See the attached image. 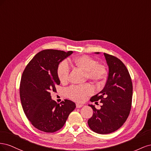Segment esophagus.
<instances>
[{"mask_svg":"<svg viewBox=\"0 0 151 151\" xmlns=\"http://www.w3.org/2000/svg\"><path fill=\"white\" fill-rule=\"evenodd\" d=\"M82 106H83V105L82 104H79V103H76V108H81Z\"/></svg>","mask_w":151,"mask_h":151,"instance_id":"34e87169","label":"esophagus"}]
</instances>
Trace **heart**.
I'll return each instance as SVG.
<instances>
[{
	"instance_id": "obj_1",
	"label": "heart",
	"mask_w": 151,
	"mask_h": 151,
	"mask_svg": "<svg viewBox=\"0 0 151 151\" xmlns=\"http://www.w3.org/2000/svg\"><path fill=\"white\" fill-rule=\"evenodd\" d=\"M74 65L85 72L86 77L96 84L103 83L106 78L107 71L105 67L87 55H82L73 59ZM70 72V67L67 61L63 60L59 63L57 68V75L62 83L68 81ZM94 89L89 84L82 86H72L68 88L66 93L67 96L76 101H83L88 96L93 94Z\"/></svg>"
}]
</instances>
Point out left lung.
Wrapping results in <instances>:
<instances>
[{
  "instance_id": "1",
  "label": "left lung",
  "mask_w": 151,
  "mask_h": 151,
  "mask_svg": "<svg viewBox=\"0 0 151 151\" xmlns=\"http://www.w3.org/2000/svg\"><path fill=\"white\" fill-rule=\"evenodd\" d=\"M104 55L109 68L106 83L103 90L90 99L91 102L101 101L103 105L97 109L89 104L94 112L88 121L90 129L100 134L115 132L125 122L130 111L133 91L131 77L124 63L111 55L104 53Z\"/></svg>"
}]
</instances>
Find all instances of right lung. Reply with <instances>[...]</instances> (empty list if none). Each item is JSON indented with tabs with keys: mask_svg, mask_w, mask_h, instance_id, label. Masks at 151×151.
I'll return each instance as SVG.
<instances>
[{
	"mask_svg": "<svg viewBox=\"0 0 151 151\" xmlns=\"http://www.w3.org/2000/svg\"><path fill=\"white\" fill-rule=\"evenodd\" d=\"M73 53L57 50H44L28 63L21 77L19 93L26 116L36 129L53 133L63 127L76 104L65 99L60 104L52 99L60 84L57 75L60 62Z\"/></svg>",
	"mask_w": 151,
	"mask_h": 151,
	"instance_id": "obj_1",
	"label": "right lung"
}]
</instances>
